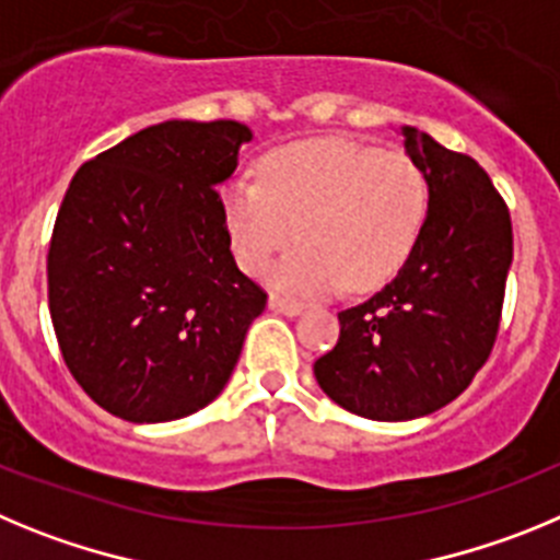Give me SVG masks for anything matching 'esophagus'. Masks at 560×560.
<instances>
[{"mask_svg": "<svg viewBox=\"0 0 560 560\" xmlns=\"http://www.w3.org/2000/svg\"><path fill=\"white\" fill-rule=\"evenodd\" d=\"M268 306L273 312H279V315H287V317L301 315V310H304V306H301L299 301H287V299H279V295H270Z\"/></svg>", "mask_w": 560, "mask_h": 560, "instance_id": "obj_1", "label": "esophagus"}]
</instances>
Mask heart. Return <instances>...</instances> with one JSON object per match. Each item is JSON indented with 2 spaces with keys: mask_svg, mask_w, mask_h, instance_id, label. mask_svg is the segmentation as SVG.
I'll use <instances>...</instances> for the list:
<instances>
[{
  "mask_svg": "<svg viewBox=\"0 0 560 560\" xmlns=\"http://www.w3.org/2000/svg\"><path fill=\"white\" fill-rule=\"evenodd\" d=\"M225 234L245 273H268L292 299H324L340 284L368 292L410 256L427 214V180L405 153L349 139H306L261 161V178L240 175L220 195Z\"/></svg>",
  "mask_w": 560,
  "mask_h": 560,
  "instance_id": "1",
  "label": "heart"
}]
</instances>
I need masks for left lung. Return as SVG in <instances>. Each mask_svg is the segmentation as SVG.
Returning <instances> with one entry per match:
<instances>
[{
  "label": "left lung",
  "mask_w": 560,
  "mask_h": 560,
  "mask_svg": "<svg viewBox=\"0 0 560 560\" xmlns=\"http://www.w3.org/2000/svg\"><path fill=\"white\" fill-rule=\"evenodd\" d=\"M427 180V218L390 284L337 312L340 337L315 360L320 390L371 421H410L450 405L486 365L513 261L505 200L475 159L405 125Z\"/></svg>",
  "instance_id": "8db88e82"
}]
</instances>
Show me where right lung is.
<instances>
[{"instance_id":"obj_1","label":"right lung","mask_w":560,"mask_h":560,"mask_svg":"<svg viewBox=\"0 0 560 560\" xmlns=\"http://www.w3.org/2000/svg\"><path fill=\"white\" fill-rule=\"evenodd\" d=\"M248 125L170 119L85 161L47 256L63 362L103 410L133 424L192 416L231 380L268 295L240 273L218 186Z\"/></svg>"}]
</instances>
